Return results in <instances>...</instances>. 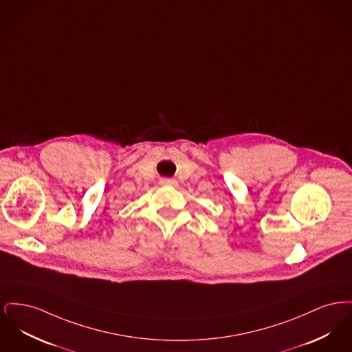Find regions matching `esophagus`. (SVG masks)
<instances>
[{"mask_svg": "<svg viewBox=\"0 0 352 352\" xmlns=\"http://www.w3.org/2000/svg\"><path fill=\"white\" fill-rule=\"evenodd\" d=\"M161 184L162 186H177V181L170 179V178H164V179H161Z\"/></svg>", "mask_w": 352, "mask_h": 352, "instance_id": "esophagus-1", "label": "esophagus"}]
</instances>
